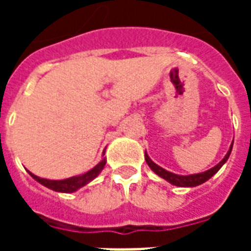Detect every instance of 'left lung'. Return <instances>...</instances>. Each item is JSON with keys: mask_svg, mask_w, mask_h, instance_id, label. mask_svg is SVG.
I'll use <instances>...</instances> for the list:
<instances>
[{"mask_svg": "<svg viewBox=\"0 0 251 251\" xmlns=\"http://www.w3.org/2000/svg\"><path fill=\"white\" fill-rule=\"evenodd\" d=\"M231 149H232V144L231 147H230V151L227 152V154L225 156V158L222 160L221 163L216 164L214 168L208 169V171H205V172H201V174H196V175H188V176H181V175H175L172 172H168V171H165L161 167H158L157 164H154L149 158V156L145 152V160H147V164L151 167L153 172L156 175H158L160 177H163L167 181H169L171 184L174 185H177V187H195V185H199V184H203L204 181H207L208 179H211L214 175L222 168V165L226 163L227 158L230 156V153H231Z\"/></svg>", "mask_w": 251, "mask_h": 251, "instance_id": "left-lung-1", "label": "left lung"}]
</instances>
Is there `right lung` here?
<instances>
[{"instance_id": "obj_1", "label": "right lung", "mask_w": 251, "mask_h": 251, "mask_svg": "<svg viewBox=\"0 0 251 251\" xmlns=\"http://www.w3.org/2000/svg\"><path fill=\"white\" fill-rule=\"evenodd\" d=\"M104 164H106V158H103L98 165H95L91 171H88L84 175H80V176H74V177H70V179L64 180H47L41 179L36 175L30 174L29 175L36 180L39 181L40 184L46 185L47 188L53 189V191H57V192H75L76 189H79L83 185L88 184L91 180H94L99 175V172L103 169Z\"/></svg>"}]
</instances>
